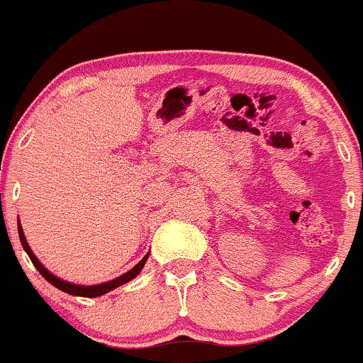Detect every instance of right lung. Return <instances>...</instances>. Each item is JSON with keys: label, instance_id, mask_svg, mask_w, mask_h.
I'll return each instance as SVG.
<instances>
[{"label": "right lung", "instance_id": "right-lung-1", "mask_svg": "<svg viewBox=\"0 0 363 363\" xmlns=\"http://www.w3.org/2000/svg\"><path fill=\"white\" fill-rule=\"evenodd\" d=\"M17 227H18V238H21L22 248L26 250V253H28L29 259H31L33 265H35V267L38 269L40 274H42L48 283H52V285H54L55 289L62 290V292H66V294H69V295H77V297H99V295L108 294V292H110V290H115V289H117V286H121V285H124V283L130 281V279L136 278V276L140 274V271H141V269H143L145 262H147L148 255H150V253H147V255H145L143 259L140 260V262L134 265V267L130 269V271H127L125 274L118 276V278L111 279V281L101 283V285H87V286H85V285H74V283L65 281V279L57 278V276H54L50 271H47V269H45V265L40 262L38 259H36V255H35V253H33V250L29 248L28 241H26V236H24V230H22V227H21V223H17Z\"/></svg>", "mask_w": 363, "mask_h": 363}]
</instances>
